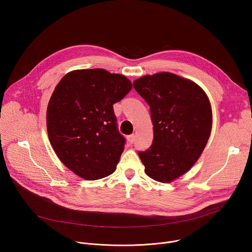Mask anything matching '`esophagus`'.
Here are the masks:
<instances>
[{"instance_id":"esophagus-1","label":"esophagus","mask_w":252,"mask_h":252,"mask_svg":"<svg viewBox=\"0 0 252 252\" xmlns=\"http://www.w3.org/2000/svg\"><path fill=\"white\" fill-rule=\"evenodd\" d=\"M127 141L129 145H132V143L134 142V134H130V135H127Z\"/></svg>"}]
</instances>
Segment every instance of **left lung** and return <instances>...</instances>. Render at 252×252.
<instances>
[{
    "instance_id": "left-lung-1",
    "label": "left lung",
    "mask_w": 252,
    "mask_h": 252,
    "mask_svg": "<svg viewBox=\"0 0 252 252\" xmlns=\"http://www.w3.org/2000/svg\"><path fill=\"white\" fill-rule=\"evenodd\" d=\"M133 88L150 105L154 125L153 145L138 157L151 178L170 183L191 168L206 146L209 99L195 83L170 73L145 76Z\"/></svg>"
}]
</instances>
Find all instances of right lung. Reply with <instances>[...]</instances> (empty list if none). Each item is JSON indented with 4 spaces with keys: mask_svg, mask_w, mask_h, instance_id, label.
<instances>
[{
    "mask_svg": "<svg viewBox=\"0 0 252 252\" xmlns=\"http://www.w3.org/2000/svg\"><path fill=\"white\" fill-rule=\"evenodd\" d=\"M129 80L103 68L78 69L56 87L47 110L51 145L61 161L89 181L112 174L126 138L114 104L131 90Z\"/></svg>",
    "mask_w": 252,
    "mask_h": 252,
    "instance_id": "obj_1",
    "label": "right lung"
}]
</instances>
